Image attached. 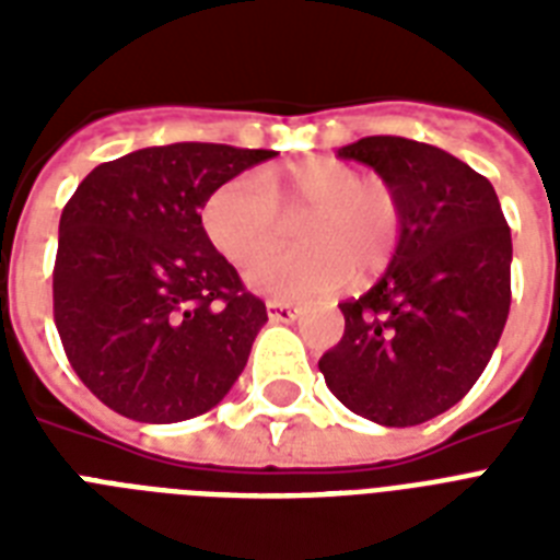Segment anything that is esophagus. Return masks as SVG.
I'll return each instance as SVG.
<instances>
[{"instance_id":"esophagus-1","label":"esophagus","mask_w":560,"mask_h":560,"mask_svg":"<svg viewBox=\"0 0 560 560\" xmlns=\"http://www.w3.org/2000/svg\"><path fill=\"white\" fill-rule=\"evenodd\" d=\"M267 316H270L272 323H293L299 316V311L290 302H279V299H270L267 302Z\"/></svg>"}]
</instances>
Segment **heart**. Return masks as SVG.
I'll use <instances>...</instances> for the list:
<instances>
[{
	"instance_id": "heart-1",
	"label": "heart",
	"mask_w": 560,
	"mask_h": 560,
	"mask_svg": "<svg viewBox=\"0 0 560 560\" xmlns=\"http://www.w3.org/2000/svg\"><path fill=\"white\" fill-rule=\"evenodd\" d=\"M281 210L294 219L306 214L298 224L303 246L264 254L283 234ZM202 226L232 264L256 255L246 267L255 290L314 299L342 288L351 270L374 276L395 258L404 206L386 179L363 177L358 165L334 156H311L281 174L246 171L223 183L202 206Z\"/></svg>"
}]
</instances>
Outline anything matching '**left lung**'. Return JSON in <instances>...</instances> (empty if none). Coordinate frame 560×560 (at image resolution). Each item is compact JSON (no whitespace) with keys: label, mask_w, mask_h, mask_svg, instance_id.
Masks as SVG:
<instances>
[{"label":"left lung","mask_w":560,"mask_h":560,"mask_svg":"<svg viewBox=\"0 0 560 560\" xmlns=\"http://www.w3.org/2000/svg\"><path fill=\"white\" fill-rule=\"evenodd\" d=\"M389 183L404 235L383 279L342 302L346 334L319 360L328 389L383 427L424 424L486 372L512 305V229L494 186L433 144L366 136L340 148Z\"/></svg>","instance_id":"8db88e82"}]
</instances>
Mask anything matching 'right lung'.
Segmentation results:
<instances>
[{
	"mask_svg": "<svg viewBox=\"0 0 560 560\" xmlns=\"http://www.w3.org/2000/svg\"><path fill=\"white\" fill-rule=\"evenodd\" d=\"M272 151L177 142L86 174L60 214L55 325L83 386L118 416L174 424L218 407L267 307L214 249L200 209Z\"/></svg>",
	"mask_w": 560,
	"mask_h": 560,
	"instance_id": "add662e5",
	"label": "right lung"
}]
</instances>
